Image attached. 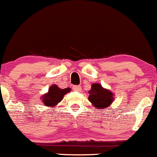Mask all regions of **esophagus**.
Returning <instances> with one entry per match:
<instances>
[{"instance_id":"1","label":"esophagus","mask_w":157,"mask_h":157,"mask_svg":"<svg viewBox=\"0 0 157 157\" xmlns=\"http://www.w3.org/2000/svg\"><path fill=\"white\" fill-rule=\"evenodd\" d=\"M72 89H73L74 91H80L81 90H82V88H81V87L79 86V85H73V86H72Z\"/></svg>"}]
</instances>
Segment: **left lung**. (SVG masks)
I'll use <instances>...</instances> for the list:
<instances>
[{"label":"left lung","mask_w":157,"mask_h":157,"mask_svg":"<svg viewBox=\"0 0 157 157\" xmlns=\"http://www.w3.org/2000/svg\"><path fill=\"white\" fill-rule=\"evenodd\" d=\"M88 100L93 104L96 109L107 108L112 103V92H111L109 90L102 88L100 84H92L91 89L88 91Z\"/></svg>","instance_id":"obj_1"}]
</instances>
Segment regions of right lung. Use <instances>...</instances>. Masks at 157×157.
I'll list each match as a JSON object with an SVG mask.
<instances>
[{"label": "right lung", "mask_w": 157, "mask_h": 157, "mask_svg": "<svg viewBox=\"0 0 157 157\" xmlns=\"http://www.w3.org/2000/svg\"><path fill=\"white\" fill-rule=\"evenodd\" d=\"M71 89L70 88H64V89H62L57 87V85H54L49 88V91H48L47 94H44V95L42 97V100H43V103L47 107H52L55 106L56 105L59 103V101H61L62 99H63V96L68 93L69 91H70Z\"/></svg>", "instance_id": "right-lung-1"}]
</instances>
